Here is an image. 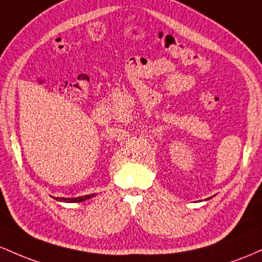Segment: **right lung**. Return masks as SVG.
I'll list each match as a JSON object with an SVG mask.
<instances>
[{"mask_svg":"<svg viewBox=\"0 0 262 262\" xmlns=\"http://www.w3.org/2000/svg\"><path fill=\"white\" fill-rule=\"evenodd\" d=\"M94 194H89V195H83V196H78V198H55L57 201L59 202H68V203H80L86 201V199L93 198Z\"/></svg>","mask_w":262,"mask_h":262,"instance_id":"1","label":"right lung"}]
</instances>
